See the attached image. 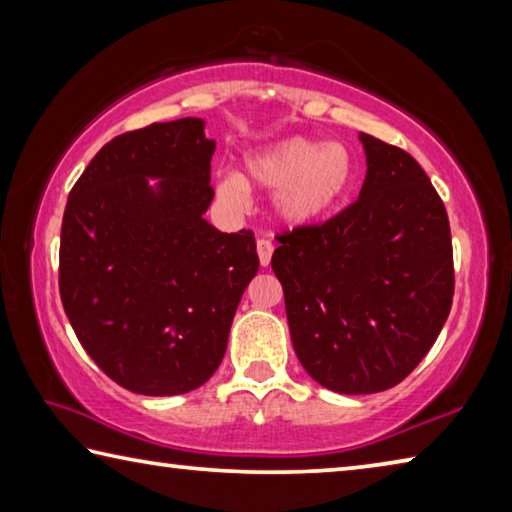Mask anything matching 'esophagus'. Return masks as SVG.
Here are the masks:
<instances>
[{"instance_id": "34e87169", "label": "esophagus", "mask_w": 512, "mask_h": 512, "mask_svg": "<svg viewBox=\"0 0 512 512\" xmlns=\"http://www.w3.org/2000/svg\"><path fill=\"white\" fill-rule=\"evenodd\" d=\"M256 251H258V261H261V267L270 265V261H272V251H274L272 240H270V238H258Z\"/></svg>"}]
</instances>
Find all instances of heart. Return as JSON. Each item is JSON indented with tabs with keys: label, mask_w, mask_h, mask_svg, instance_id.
Returning <instances> with one entry per match:
<instances>
[{
	"label": "heart",
	"mask_w": 512,
	"mask_h": 512,
	"mask_svg": "<svg viewBox=\"0 0 512 512\" xmlns=\"http://www.w3.org/2000/svg\"><path fill=\"white\" fill-rule=\"evenodd\" d=\"M355 182V157L344 143L288 137L251 150L245 175L222 173L215 195L231 211H247L249 188L274 191V213L288 227H306L339 206Z\"/></svg>",
	"instance_id": "b5f03b06"
}]
</instances>
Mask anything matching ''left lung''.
Masks as SVG:
<instances>
[{"label":"left lung","mask_w":512,"mask_h":512,"mask_svg":"<svg viewBox=\"0 0 512 512\" xmlns=\"http://www.w3.org/2000/svg\"><path fill=\"white\" fill-rule=\"evenodd\" d=\"M360 141L357 202L319 227L283 233L272 256L294 353L312 380L346 396L405 380L454 294L450 220L425 170L371 134Z\"/></svg>","instance_id":"8db88e82"}]
</instances>
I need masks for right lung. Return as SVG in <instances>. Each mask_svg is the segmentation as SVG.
I'll return each instance as SVG.
<instances>
[{
	"mask_svg": "<svg viewBox=\"0 0 512 512\" xmlns=\"http://www.w3.org/2000/svg\"><path fill=\"white\" fill-rule=\"evenodd\" d=\"M213 152L202 119L152 123L105 143L69 193L62 306L98 369L141 396L211 378L258 272L254 233L204 220Z\"/></svg>",
	"mask_w": 512,
	"mask_h": 512,
	"instance_id": "obj_1",
	"label": "right lung"
}]
</instances>
